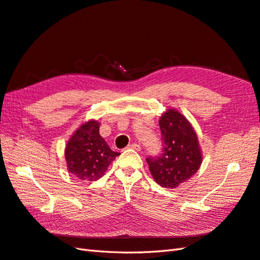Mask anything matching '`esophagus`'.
Returning a JSON list of instances; mask_svg holds the SVG:
<instances>
[{"mask_svg": "<svg viewBox=\"0 0 260 260\" xmlns=\"http://www.w3.org/2000/svg\"><path fill=\"white\" fill-rule=\"evenodd\" d=\"M128 148H132V149H134V150H136V151H141V149H142L141 145H138V144H136V143L129 144V145H128Z\"/></svg>", "mask_w": 260, "mask_h": 260, "instance_id": "esophagus-1", "label": "esophagus"}]
</instances>
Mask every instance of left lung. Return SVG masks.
<instances>
[{"label":"left lung","mask_w":260,"mask_h":260,"mask_svg":"<svg viewBox=\"0 0 260 260\" xmlns=\"http://www.w3.org/2000/svg\"><path fill=\"white\" fill-rule=\"evenodd\" d=\"M162 150L146 158L155 181L162 188L174 189L196 175L202 162L194 129L176 110L166 111L159 121Z\"/></svg>","instance_id":"8db88e82"}]
</instances>
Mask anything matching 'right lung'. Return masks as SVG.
<instances>
[{
    "label": "right lung",
    "mask_w": 260,
    "mask_h": 260,
    "mask_svg": "<svg viewBox=\"0 0 260 260\" xmlns=\"http://www.w3.org/2000/svg\"><path fill=\"white\" fill-rule=\"evenodd\" d=\"M98 121L81 125L66 146L64 155L68 170L84 181L101 178L109 165L119 155L113 151L100 135Z\"/></svg>",
    "instance_id": "obj_1"
}]
</instances>
